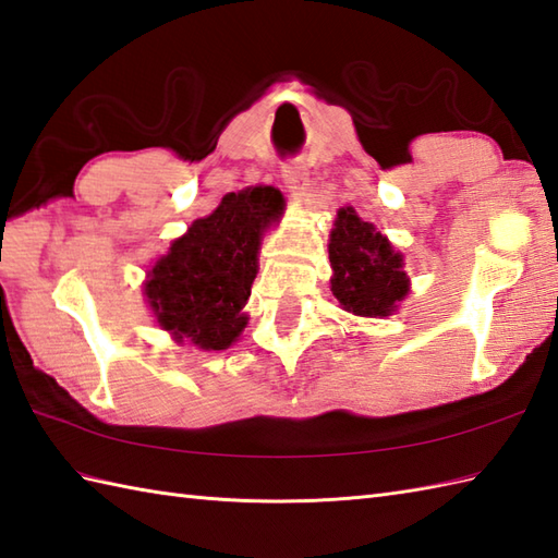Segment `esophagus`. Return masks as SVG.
<instances>
[{
    "label": "esophagus",
    "mask_w": 558,
    "mask_h": 558,
    "mask_svg": "<svg viewBox=\"0 0 558 558\" xmlns=\"http://www.w3.org/2000/svg\"><path fill=\"white\" fill-rule=\"evenodd\" d=\"M281 179L287 181L289 189L301 191L307 185V169L301 159H289V162L281 165Z\"/></svg>",
    "instance_id": "34e87169"
}]
</instances>
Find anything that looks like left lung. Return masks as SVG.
I'll return each instance as SVG.
<instances>
[{"instance_id": "left-lung-1", "label": "left lung", "mask_w": 558, "mask_h": 558, "mask_svg": "<svg viewBox=\"0 0 558 558\" xmlns=\"http://www.w3.org/2000/svg\"><path fill=\"white\" fill-rule=\"evenodd\" d=\"M329 263L331 293L353 315L387 317L408 293L403 257L351 207L337 215L329 236Z\"/></svg>"}]
</instances>
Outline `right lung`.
<instances>
[{"label": "right lung", "instance_id": "right-lung-1", "mask_svg": "<svg viewBox=\"0 0 558 558\" xmlns=\"http://www.w3.org/2000/svg\"><path fill=\"white\" fill-rule=\"evenodd\" d=\"M283 209L271 185L227 193L205 219L171 243L145 281L157 322L181 341L221 351L245 327L241 313L257 275L259 236Z\"/></svg>", "mask_w": 558, "mask_h": 558}]
</instances>
